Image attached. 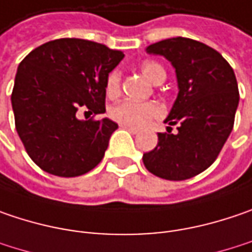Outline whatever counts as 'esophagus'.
Returning a JSON list of instances; mask_svg holds the SVG:
<instances>
[{"label": "esophagus", "mask_w": 252, "mask_h": 252, "mask_svg": "<svg viewBox=\"0 0 252 252\" xmlns=\"http://www.w3.org/2000/svg\"><path fill=\"white\" fill-rule=\"evenodd\" d=\"M121 128H126V129H128V131H129V132H132V134L140 132V129H138V128H135V126H124V124H121Z\"/></svg>", "instance_id": "esophagus-1"}]
</instances>
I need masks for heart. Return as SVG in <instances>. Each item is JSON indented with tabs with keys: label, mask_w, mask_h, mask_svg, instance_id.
<instances>
[{
	"label": "heart",
	"mask_w": 252,
	"mask_h": 252,
	"mask_svg": "<svg viewBox=\"0 0 252 252\" xmlns=\"http://www.w3.org/2000/svg\"><path fill=\"white\" fill-rule=\"evenodd\" d=\"M141 72L153 84L164 81L167 77L164 67L154 61L142 63ZM120 88H121V74L118 71H112L108 75L107 84H105L107 95H118ZM110 115L114 121H117L120 124L141 128V126H148L153 120L159 118L162 115V108L157 102H137V101L128 99V101H123V102L114 105L110 110Z\"/></svg>",
	"instance_id": "1"
}]
</instances>
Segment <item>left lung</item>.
I'll list each match as a JSON object with an SVG mask.
<instances>
[{"mask_svg":"<svg viewBox=\"0 0 252 252\" xmlns=\"http://www.w3.org/2000/svg\"><path fill=\"white\" fill-rule=\"evenodd\" d=\"M147 52L175 68L178 95L164 121L168 132H158L156 148L142 156L144 165L164 180L192 178L214 162L232 131L240 101L234 69L220 52L191 38L162 39Z\"/></svg>","mask_w":252,"mask_h":252,"instance_id":"1","label":"left lung"}]
</instances>
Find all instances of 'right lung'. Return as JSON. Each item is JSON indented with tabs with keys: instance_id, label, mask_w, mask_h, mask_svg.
<instances>
[{
	"instance_id": "add662e5",
	"label": "right lung",
	"mask_w": 252,
	"mask_h": 252,
	"mask_svg": "<svg viewBox=\"0 0 252 252\" xmlns=\"http://www.w3.org/2000/svg\"><path fill=\"white\" fill-rule=\"evenodd\" d=\"M123 58L98 42L60 38L21 61L11 104L25 151L41 170L78 177L101 162L118 126L108 118L81 121L77 111L105 112L107 78Z\"/></svg>"
}]
</instances>
